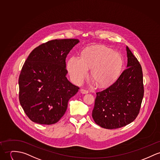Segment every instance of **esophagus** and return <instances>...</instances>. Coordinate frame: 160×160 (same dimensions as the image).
Returning <instances> with one entry per match:
<instances>
[{
    "label": "esophagus",
    "instance_id": "esophagus-1",
    "mask_svg": "<svg viewBox=\"0 0 160 160\" xmlns=\"http://www.w3.org/2000/svg\"><path fill=\"white\" fill-rule=\"evenodd\" d=\"M80 92L82 94H87V93H88V90L85 89H80Z\"/></svg>",
    "mask_w": 160,
    "mask_h": 160
}]
</instances>
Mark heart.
<instances>
[{"mask_svg": "<svg viewBox=\"0 0 160 160\" xmlns=\"http://www.w3.org/2000/svg\"><path fill=\"white\" fill-rule=\"evenodd\" d=\"M122 59L117 52L102 46H91L86 48L81 53L80 58H70L67 68L70 77L75 83L80 84L88 75L100 87L111 84L119 74Z\"/></svg>", "mask_w": 160, "mask_h": 160, "instance_id": "b5f03b06", "label": "heart"}]
</instances>
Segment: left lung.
I'll return each mask as SVG.
<instances>
[{
  "label": "left lung",
  "mask_w": 160,
  "mask_h": 160,
  "mask_svg": "<svg viewBox=\"0 0 160 160\" xmlns=\"http://www.w3.org/2000/svg\"><path fill=\"white\" fill-rule=\"evenodd\" d=\"M127 65L110 87L96 92L92 116L102 128L116 129L132 122L138 116L144 96L141 64L127 46Z\"/></svg>",
  "instance_id": "left-lung-1"
}]
</instances>
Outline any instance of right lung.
Instances as JSON below:
<instances>
[{
    "label": "right lung",
    "instance_id": "right-lung-1",
    "mask_svg": "<svg viewBox=\"0 0 160 160\" xmlns=\"http://www.w3.org/2000/svg\"><path fill=\"white\" fill-rule=\"evenodd\" d=\"M77 39H54L33 50L19 78V98L28 118L39 124L57 123L79 88L67 78L66 58Z\"/></svg>",
    "mask_w": 160,
    "mask_h": 160
}]
</instances>
